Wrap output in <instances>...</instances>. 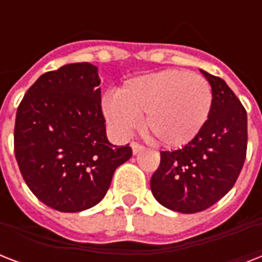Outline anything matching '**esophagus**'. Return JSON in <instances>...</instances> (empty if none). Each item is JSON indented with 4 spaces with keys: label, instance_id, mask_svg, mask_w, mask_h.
Segmentation results:
<instances>
[{
    "label": "esophagus",
    "instance_id": "obj_1",
    "mask_svg": "<svg viewBox=\"0 0 262 262\" xmlns=\"http://www.w3.org/2000/svg\"><path fill=\"white\" fill-rule=\"evenodd\" d=\"M130 147H132V149H133V154H135V155L144 149V145H141V144H139V143H135V141L130 144Z\"/></svg>",
    "mask_w": 262,
    "mask_h": 262
}]
</instances>
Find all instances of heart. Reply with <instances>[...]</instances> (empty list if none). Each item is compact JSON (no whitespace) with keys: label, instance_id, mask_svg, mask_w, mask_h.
Listing matches in <instances>:
<instances>
[{"label":"heart","instance_id":"obj_1","mask_svg":"<svg viewBox=\"0 0 262 262\" xmlns=\"http://www.w3.org/2000/svg\"><path fill=\"white\" fill-rule=\"evenodd\" d=\"M212 107L208 80L182 69H167L127 80L103 102L113 130L130 135L144 117V129L164 147H182L199 135Z\"/></svg>","mask_w":262,"mask_h":262}]
</instances>
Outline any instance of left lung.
I'll use <instances>...</instances> for the list:
<instances>
[{"label": "left lung", "mask_w": 262, "mask_h": 262, "mask_svg": "<svg viewBox=\"0 0 262 262\" xmlns=\"http://www.w3.org/2000/svg\"><path fill=\"white\" fill-rule=\"evenodd\" d=\"M203 72L212 88V107L204 127L177 151L160 152L151 178L152 194L163 207L182 213L205 211L231 190L244 167L248 114L220 77Z\"/></svg>", "instance_id": "1"}]
</instances>
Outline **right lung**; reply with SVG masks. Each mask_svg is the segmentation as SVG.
I'll return each instance as SVG.
<instances>
[{
    "label": "right lung",
    "instance_id": "right-lung-1",
    "mask_svg": "<svg viewBox=\"0 0 262 262\" xmlns=\"http://www.w3.org/2000/svg\"><path fill=\"white\" fill-rule=\"evenodd\" d=\"M98 68L69 63L35 81L18 104L14 155L30 190L47 207L80 212L100 203L132 148L108 143Z\"/></svg>",
    "mask_w": 262,
    "mask_h": 262
}]
</instances>
